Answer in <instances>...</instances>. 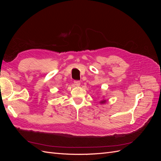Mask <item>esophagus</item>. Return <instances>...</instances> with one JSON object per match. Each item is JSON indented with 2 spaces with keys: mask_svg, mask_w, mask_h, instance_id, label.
<instances>
[{
  "mask_svg": "<svg viewBox=\"0 0 161 161\" xmlns=\"http://www.w3.org/2000/svg\"><path fill=\"white\" fill-rule=\"evenodd\" d=\"M74 85L76 86H79L80 85V82L79 80H75L74 81Z\"/></svg>",
  "mask_w": 161,
  "mask_h": 161,
  "instance_id": "obj_1",
  "label": "esophagus"
}]
</instances>
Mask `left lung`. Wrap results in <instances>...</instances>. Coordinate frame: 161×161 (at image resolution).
I'll return each mask as SVG.
<instances>
[{
    "instance_id": "left-lung-1",
    "label": "left lung",
    "mask_w": 161,
    "mask_h": 161,
    "mask_svg": "<svg viewBox=\"0 0 161 161\" xmlns=\"http://www.w3.org/2000/svg\"><path fill=\"white\" fill-rule=\"evenodd\" d=\"M105 102H106V101L105 100V101H101V103H105Z\"/></svg>"
}]
</instances>
